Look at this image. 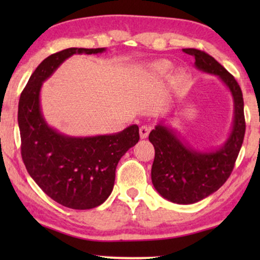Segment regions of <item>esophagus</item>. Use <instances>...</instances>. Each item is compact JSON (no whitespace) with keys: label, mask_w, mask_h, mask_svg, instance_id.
Instances as JSON below:
<instances>
[{"label":"esophagus","mask_w":260,"mask_h":260,"mask_svg":"<svg viewBox=\"0 0 260 260\" xmlns=\"http://www.w3.org/2000/svg\"><path fill=\"white\" fill-rule=\"evenodd\" d=\"M150 130H151V127L149 126V125H142L140 127V136H141V138H147L149 133H150Z\"/></svg>","instance_id":"34e87169"}]
</instances>
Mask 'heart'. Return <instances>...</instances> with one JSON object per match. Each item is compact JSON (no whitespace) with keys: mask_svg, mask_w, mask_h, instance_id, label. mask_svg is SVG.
<instances>
[{"mask_svg":"<svg viewBox=\"0 0 260 260\" xmlns=\"http://www.w3.org/2000/svg\"><path fill=\"white\" fill-rule=\"evenodd\" d=\"M169 69H170V63L167 61H158V62H155L151 65V70L155 71V72H157V73L167 72Z\"/></svg>","mask_w":260,"mask_h":260,"instance_id":"b5f03b06","label":"heart"}]
</instances>
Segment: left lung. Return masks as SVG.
<instances>
[{
    "instance_id": "obj_1",
    "label": "left lung",
    "mask_w": 260,
    "mask_h": 260,
    "mask_svg": "<svg viewBox=\"0 0 260 260\" xmlns=\"http://www.w3.org/2000/svg\"><path fill=\"white\" fill-rule=\"evenodd\" d=\"M195 58L198 70L215 74L229 87L234 102L233 126L229 138L218 149L199 151L181 141L172 127L158 123L149 135L155 148L151 181L158 194L180 205H190L214 193L226 182L234 168L245 136L244 99L232 74L207 53L182 49Z\"/></svg>"
}]
</instances>
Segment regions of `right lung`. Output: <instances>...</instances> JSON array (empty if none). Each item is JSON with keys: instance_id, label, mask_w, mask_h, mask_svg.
<instances>
[{"instance_id": "obj_1", "label": "right lung", "mask_w": 260, "mask_h": 260, "mask_svg": "<svg viewBox=\"0 0 260 260\" xmlns=\"http://www.w3.org/2000/svg\"><path fill=\"white\" fill-rule=\"evenodd\" d=\"M105 48H67L37 67L19 101L21 155L26 169L49 198L72 209H91L111 194L116 167L140 140L136 124L117 134L71 137L53 129L41 112L42 83L73 54H97Z\"/></svg>"}]
</instances>
